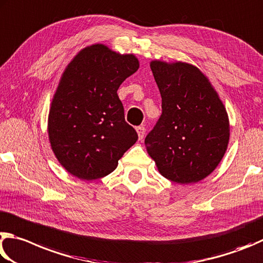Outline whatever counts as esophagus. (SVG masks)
I'll list each match as a JSON object with an SVG mask.
<instances>
[{
	"mask_svg": "<svg viewBox=\"0 0 263 263\" xmlns=\"http://www.w3.org/2000/svg\"><path fill=\"white\" fill-rule=\"evenodd\" d=\"M136 132H137V135H139V139L140 140L143 139V136L145 134V128L143 126H139L136 127Z\"/></svg>",
	"mask_w": 263,
	"mask_h": 263,
	"instance_id": "1",
	"label": "esophagus"
}]
</instances>
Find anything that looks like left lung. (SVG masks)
Returning a JSON list of instances; mask_svg holds the SVG:
<instances>
[{
    "instance_id": "left-lung-1",
    "label": "left lung",
    "mask_w": 263,
    "mask_h": 263,
    "mask_svg": "<svg viewBox=\"0 0 263 263\" xmlns=\"http://www.w3.org/2000/svg\"><path fill=\"white\" fill-rule=\"evenodd\" d=\"M162 96V114L145 144L162 176L192 183L214 171L227 151L228 113L203 73L188 63L150 64Z\"/></svg>"
}]
</instances>
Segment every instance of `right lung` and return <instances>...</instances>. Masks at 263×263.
Here are the masks:
<instances>
[{"instance_id":"add662e5","label":"right lung","mask_w":263,"mask_h":263,"mask_svg":"<svg viewBox=\"0 0 263 263\" xmlns=\"http://www.w3.org/2000/svg\"><path fill=\"white\" fill-rule=\"evenodd\" d=\"M139 66L134 55L97 44L81 50L63 72L49 110L48 135L60 164L72 176H107L139 139L117 93Z\"/></svg>"}]
</instances>
